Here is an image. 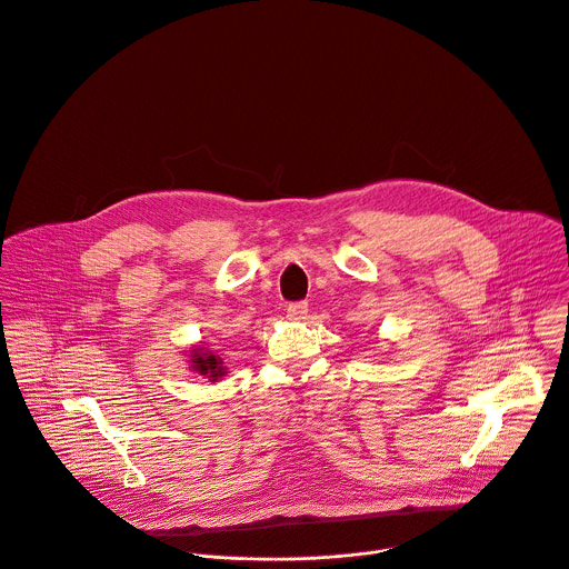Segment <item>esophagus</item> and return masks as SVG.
<instances>
[{"label": "esophagus", "mask_w": 569, "mask_h": 569, "mask_svg": "<svg viewBox=\"0 0 569 569\" xmlns=\"http://www.w3.org/2000/svg\"><path fill=\"white\" fill-rule=\"evenodd\" d=\"M309 313V305L307 302H291L287 307V318L289 320H305Z\"/></svg>", "instance_id": "1"}]
</instances>
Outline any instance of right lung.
Masks as SVG:
<instances>
[{"label":"right lung","instance_id":"obj_1","mask_svg":"<svg viewBox=\"0 0 569 569\" xmlns=\"http://www.w3.org/2000/svg\"><path fill=\"white\" fill-rule=\"evenodd\" d=\"M191 371L209 379V381H218L222 376H227L222 360L218 356H213L211 351H207L204 347H193L190 351Z\"/></svg>","mask_w":569,"mask_h":569}]
</instances>
